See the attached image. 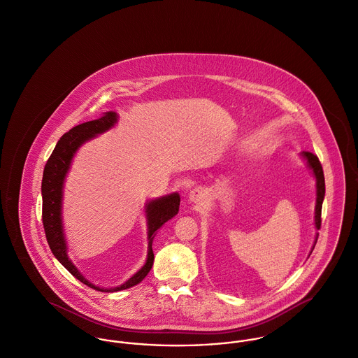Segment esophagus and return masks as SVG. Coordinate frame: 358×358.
Here are the masks:
<instances>
[{"label": "esophagus", "mask_w": 358, "mask_h": 358, "mask_svg": "<svg viewBox=\"0 0 358 358\" xmlns=\"http://www.w3.org/2000/svg\"><path fill=\"white\" fill-rule=\"evenodd\" d=\"M189 199H191V202H194V203H196V205H202V203L206 202L208 194H206L202 188H195L194 191H191Z\"/></svg>", "instance_id": "1"}]
</instances>
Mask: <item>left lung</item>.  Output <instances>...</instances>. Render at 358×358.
Wrapping results in <instances>:
<instances>
[{"label": "left lung", "instance_id": "left-lung-1", "mask_svg": "<svg viewBox=\"0 0 358 358\" xmlns=\"http://www.w3.org/2000/svg\"><path fill=\"white\" fill-rule=\"evenodd\" d=\"M310 169H313V173L315 176V180H317V205H315V227L317 229L321 228V210H322V201H324V196H325V178H324V171H322V166H321V162L318 159L317 155L311 153V152H303L301 153ZM317 239H318V235H317ZM317 243V241H315ZM315 246V245H314Z\"/></svg>", "mask_w": 358, "mask_h": 358}]
</instances>
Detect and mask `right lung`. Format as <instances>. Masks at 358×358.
<instances>
[{
  "label": "right lung",
  "instance_id": "obj_1",
  "mask_svg": "<svg viewBox=\"0 0 358 358\" xmlns=\"http://www.w3.org/2000/svg\"><path fill=\"white\" fill-rule=\"evenodd\" d=\"M117 122V116L115 112H106L101 117L78 124L73 127L71 131L65 133L61 140L57 143L55 149L52 150L47 164L44 167L43 182H41V194H43V225L45 231V238L50 245L51 252L59 260V263L72 274L74 278L81 281L83 284L94 287L101 292H117L127 287L137 285L146 277L153 266V250H152V241L155 232L171 217L178 213L180 208V195L173 194L170 196L157 199L146 205V217H148V239H149V249H148V259L143 268L131 277L123 285L113 287V289H102L98 286L91 285L73 266L66 255V243L64 238V228H62V218H61V203H62V187L65 176L69 170L73 155L77 148L87 140L109 130Z\"/></svg>",
  "mask_w": 358,
  "mask_h": 358
}]
</instances>
